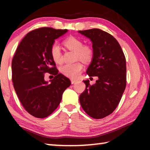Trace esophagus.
I'll use <instances>...</instances> for the list:
<instances>
[{
  "label": "esophagus",
  "instance_id": "obj_1",
  "mask_svg": "<svg viewBox=\"0 0 150 150\" xmlns=\"http://www.w3.org/2000/svg\"><path fill=\"white\" fill-rule=\"evenodd\" d=\"M76 81H77L73 80V79H71V84H74L75 83H76Z\"/></svg>",
  "mask_w": 150,
  "mask_h": 150
}]
</instances>
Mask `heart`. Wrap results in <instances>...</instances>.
Instances as JSON below:
<instances>
[{"label":"heart","instance_id":"heart-1","mask_svg":"<svg viewBox=\"0 0 150 150\" xmlns=\"http://www.w3.org/2000/svg\"><path fill=\"white\" fill-rule=\"evenodd\" d=\"M65 46L70 50L75 52V59H80L83 62H90L94 57L93 47L89 44H83L80 38L75 36H70L63 41ZM50 55L52 59L57 63L63 62L62 52L57 44H53L50 47ZM83 69V65L79 62L68 63L60 68L61 72L66 77L77 79Z\"/></svg>","mask_w":150,"mask_h":150}]
</instances>
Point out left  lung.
<instances>
[{
  "label": "left lung",
  "instance_id": "obj_1",
  "mask_svg": "<svg viewBox=\"0 0 150 150\" xmlns=\"http://www.w3.org/2000/svg\"><path fill=\"white\" fill-rule=\"evenodd\" d=\"M79 32L93 42L94 57L87 74L98 77L93 85L84 81L86 88L80 95V104L88 116L101 119L113 112L126 88V57L117 40L108 32L98 28Z\"/></svg>",
  "mask_w": 150,
  "mask_h": 150
}]
</instances>
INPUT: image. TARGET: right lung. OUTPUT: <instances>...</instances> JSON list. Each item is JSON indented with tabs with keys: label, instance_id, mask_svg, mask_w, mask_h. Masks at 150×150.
Segmentation results:
<instances>
[{
	"label": "right lung",
	"instance_id": "obj_1",
	"mask_svg": "<svg viewBox=\"0 0 150 150\" xmlns=\"http://www.w3.org/2000/svg\"><path fill=\"white\" fill-rule=\"evenodd\" d=\"M67 30L40 28L28 33L20 42L12 60V81L25 110L34 117L50 116L60 104L62 94L71 81L56 68L50 55L55 40ZM46 72L54 75L48 83Z\"/></svg>",
	"mask_w": 150,
	"mask_h": 150
}]
</instances>
